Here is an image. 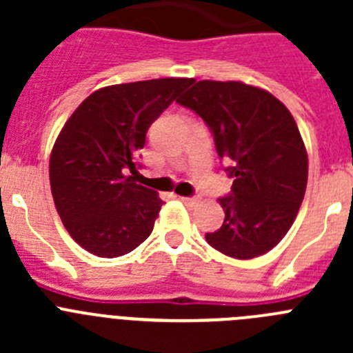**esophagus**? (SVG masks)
<instances>
[{
    "label": "esophagus",
    "instance_id": "obj_1",
    "mask_svg": "<svg viewBox=\"0 0 353 353\" xmlns=\"http://www.w3.org/2000/svg\"><path fill=\"white\" fill-rule=\"evenodd\" d=\"M182 199V203H185L187 207H196L199 203L198 198H180Z\"/></svg>",
    "mask_w": 353,
    "mask_h": 353
}]
</instances>
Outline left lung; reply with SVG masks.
I'll return each instance as SVG.
<instances>
[{"instance_id":"8db88e82","label":"left lung","mask_w":353,"mask_h":353,"mask_svg":"<svg viewBox=\"0 0 353 353\" xmlns=\"http://www.w3.org/2000/svg\"><path fill=\"white\" fill-rule=\"evenodd\" d=\"M176 102L203 118L233 179L232 194L219 199L223 226L207 242L236 260L269 252L292 228L307 185V152L292 113L240 81H198Z\"/></svg>"}]
</instances>
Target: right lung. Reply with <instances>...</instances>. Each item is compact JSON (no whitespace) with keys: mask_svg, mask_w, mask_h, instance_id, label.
<instances>
[{"mask_svg":"<svg viewBox=\"0 0 353 353\" xmlns=\"http://www.w3.org/2000/svg\"><path fill=\"white\" fill-rule=\"evenodd\" d=\"M192 79L136 81L93 92L56 138L49 180L56 210L77 244L99 258L134 251L154 230L159 194L136 183L134 157L148 127Z\"/></svg>","mask_w":353,"mask_h":353,"instance_id":"1","label":"right lung"}]
</instances>
